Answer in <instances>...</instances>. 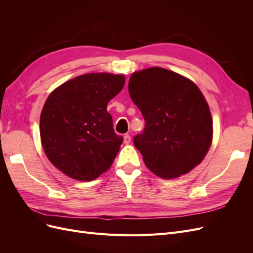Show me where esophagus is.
<instances>
[{"label":"esophagus","instance_id":"34e87169","mask_svg":"<svg viewBox=\"0 0 253 253\" xmlns=\"http://www.w3.org/2000/svg\"><path fill=\"white\" fill-rule=\"evenodd\" d=\"M124 142H125L126 144H128L129 142H131V136H129L128 134H126V135L124 136Z\"/></svg>","mask_w":253,"mask_h":253}]
</instances>
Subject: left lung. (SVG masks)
<instances>
[{
  "label": "left lung",
  "mask_w": 253,
  "mask_h": 253,
  "mask_svg": "<svg viewBox=\"0 0 253 253\" xmlns=\"http://www.w3.org/2000/svg\"><path fill=\"white\" fill-rule=\"evenodd\" d=\"M128 91L145 120L134 144L151 172L164 179L177 178L203 162L212 143L213 121L192 80L150 67L131 75Z\"/></svg>",
  "instance_id": "8db88e82"
}]
</instances>
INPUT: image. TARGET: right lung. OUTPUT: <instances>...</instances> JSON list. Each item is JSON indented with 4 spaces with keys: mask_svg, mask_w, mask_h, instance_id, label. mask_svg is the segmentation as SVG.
<instances>
[{
    "mask_svg": "<svg viewBox=\"0 0 253 253\" xmlns=\"http://www.w3.org/2000/svg\"><path fill=\"white\" fill-rule=\"evenodd\" d=\"M122 74L90 73L53 89L41 112L45 155L68 177L90 181L108 171L124 141L113 128L108 103L125 86Z\"/></svg>",
    "mask_w": 253,
    "mask_h": 253,
    "instance_id": "obj_1",
    "label": "right lung"
}]
</instances>
